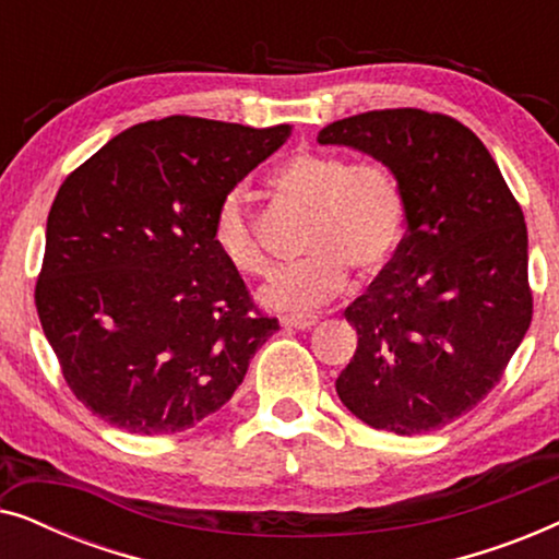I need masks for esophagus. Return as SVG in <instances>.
I'll use <instances>...</instances> for the list:
<instances>
[{
  "instance_id": "34e87169",
  "label": "esophagus",
  "mask_w": 559,
  "mask_h": 559,
  "mask_svg": "<svg viewBox=\"0 0 559 559\" xmlns=\"http://www.w3.org/2000/svg\"><path fill=\"white\" fill-rule=\"evenodd\" d=\"M282 325L295 328V331H310L312 325H318L316 316H285L282 318Z\"/></svg>"
}]
</instances>
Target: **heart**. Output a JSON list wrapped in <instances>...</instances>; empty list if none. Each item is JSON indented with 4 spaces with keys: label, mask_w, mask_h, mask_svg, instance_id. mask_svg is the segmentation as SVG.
Returning <instances> with one entry per match:
<instances>
[{
    "label": "heart",
    "mask_w": 559,
    "mask_h": 559,
    "mask_svg": "<svg viewBox=\"0 0 559 559\" xmlns=\"http://www.w3.org/2000/svg\"><path fill=\"white\" fill-rule=\"evenodd\" d=\"M274 188L312 211L305 251L308 259L285 266L262 289L272 310L302 312L338 297L348 270L361 280L381 274L404 236V198L386 167L333 155L295 152L274 173ZM213 243L234 272L262 277L270 270L257 218L247 195L231 190L213 216Z\"/></svg>",
    "instance_id": "obj_1"
}]
</instances>
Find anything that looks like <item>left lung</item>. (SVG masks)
Returning a JSON list of instances; mask_svg holds the SVG:
<instances>
[{
	"label": "left lung",
	"mask_w": 559,
	"mask_h": 559,
	"mask_svg": "<svg viewBox=\"0 0 559 559\" xmlns=\"http://www.w3.org/2000/svg\"><path fill=\"white\" fill-rule=\"evenodd\" d=\"M318 142L389 167L407 218L392 262L343 312L358 346L335 392L377 430H440L499 384L532 323L524 213L484 142L445 114L366 111Z\"/></svg>",
	"instance_id": "8db88e82"
}]
</instances>
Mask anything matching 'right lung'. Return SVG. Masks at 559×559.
Here are the masks:
<instances>
[{
  "instance_id": "1",
  "label": "right lung",
  "mask_w": 559,
  "mask_h": 559,
  "mask_svg": "<svg viewBox=\"0 0 559 559\" xmlns=\"http://www.w3.org/2000/svg\"><path fill=\"white\" fill-rule=\"evenodd\" d=\"M289 124L129 127L60 186L35 305L75 400L119 430L173 435L224 407L277 318L213 243V216Z\"/></svg>"
}]
</instances>
